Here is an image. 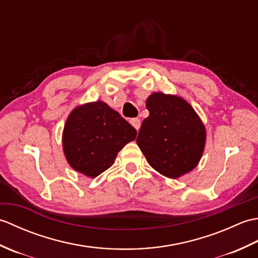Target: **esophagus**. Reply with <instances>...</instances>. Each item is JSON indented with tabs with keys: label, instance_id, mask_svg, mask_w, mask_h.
<instances>
[{
	"label": "esophagus",
	"instance_id": "34e87169",
	"mask_svg": "<svg viewBox=\"0 0 258 258\" xmlns=\"http://www.w3.org/2000/svg\"><path fill=\"white\" fill-rule=\"evenodd\" d=\"M130 123L132 124V126H133V127H134L136 131L140 130V127H141V119H140V118H138V117L131 118V119H130Z\"/></svg>",
	"mask_w": 258,
	"mask_h": 258
}]
</instances>
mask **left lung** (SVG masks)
Returning a JSON list of instances; mask_svg holds the SVG:
<instances>
[{"mask_svg":"<svg viewBox=\"0 0 258 258\" xmlns=\"http://www.w3.org/2000/svg\"><path fill=\"white\" fill-rule=\"evenodd\" d=\"M150 115L141 125L136 143L150 165L169 178L190 172L205 146V127L183 98L153 93L146 101Z\"/></svg>","mask_w":258,"mask_h":258,"instance_id":"1","label":"left lung"}]
</instances>
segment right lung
<instances>
[{"label":"right lung","instance_id":"right-lung-1","mask_svg":"<svg viewBox=\"0 0 258 258\" xmlns=\"http://www.w3.org/2000/svg\"><path fill=\"white\" fill-rule=\"evenodd\" d=\"M136 130L101 101L76 107L63 132V150L70 165L89 177L111 167L117 153L136 139Z\"/></svg>","mask_w":258,"mask_h":258}]
</instances>
